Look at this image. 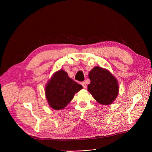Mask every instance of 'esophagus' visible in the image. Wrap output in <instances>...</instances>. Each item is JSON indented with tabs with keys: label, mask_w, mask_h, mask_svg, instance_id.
I'll return each instance as SVG.
<instances>
[{
	"label": "esophagus",
	"mask_w": 152,
	"mask_h": 152,
	"mask_svg": "<svg viewBox=\"0 0 152 152\" xmlns=\"http://www.w3.org/2000/svg\"><path fill=\"white\" fill-rule=\"evenodd\" d=\"M81 84L83 86V87H84V88H86V87H87V86H86V83L84 82V81H83V82H81Z\"/></svg>",
	"instance_id": "34e87169"
}]
</instances>
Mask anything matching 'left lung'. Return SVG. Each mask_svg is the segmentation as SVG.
I'll list each match as a JSON object with an SVG mask.
<instances>
[{
  "mask_svg": "<svg viewBox=\"0 0 152 152\" xmlns=\"http://www.w3.org/2000/svg\"><path fill=\"white\" fill-rule=\"evenodd\" d=\"M91 83L89 92L102 105H110L116 98L119 87L116 79L110 72L99 66L94 68L89 74Z\"/></svg>",
  "mask_w": 152,
  "mask_h": 152,
  "instance_id": "obj_1",
  "label": "left lung"
}]
</instances>
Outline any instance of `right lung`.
<instances>
[{
	"instance_id": "obj_1",
	"label": "right lung",
	"mask_w": 152,
	"mask_h": 152,
	"mask_svg": "<svg viewBox=\"0 0 152 152\" xmlns=\"http://www.w3.org/2000/svg\"><path fill=\"white\" fill-rule=\"evenodd\" d=\"M83 86L69 78L62 69L55 73L45 87V95L49 105L55 110L65 108Z\"/></svg>"
}]
</instances>
